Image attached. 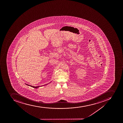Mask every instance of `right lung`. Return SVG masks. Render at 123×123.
<instances>
[{
    "label": "right lung",
    "mask_w": 123,
    "mask_h": 123,
    "mask_svg": "<svg viewBox=\"0 0 123 123\" xmlns=\"http://www.w3.org/2000/svg\"><path fill=\"white\" fill-rule=\"evenodd\" d=\"M26 84V85H28V86H31V87H33V88H38V87H40V86H31V85H28V84ZM47 84H46V85H43V86H44V85H47Z\"/></svg>",
    "instance_id": "1"
}]
</instances>
